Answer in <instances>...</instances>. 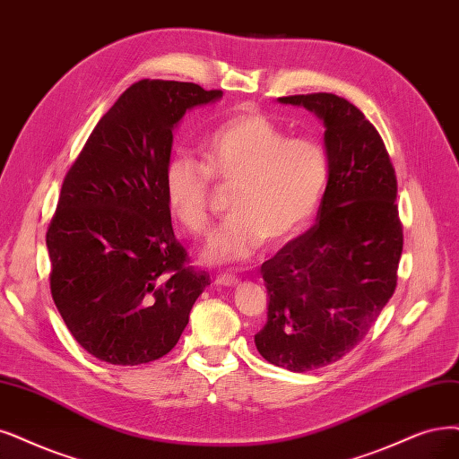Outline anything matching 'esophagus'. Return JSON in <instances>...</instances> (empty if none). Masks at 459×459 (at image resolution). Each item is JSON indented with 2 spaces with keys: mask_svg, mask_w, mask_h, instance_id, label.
Instances as JSON below:
<instances>
[{
  "mask_svg": "<svg viewBox=\"0 0 459 459\" xmlns=\"http://www.w3.org/2000/svg\"><path fill=\"white\" fill-rule=\"evenodd\" d=\"M238 281H240V280L236 278V276H232V274H219V276L215 278V283H217V285H223V287H232V285H236Z\"/></svg>",
  "mask_w": 459,
  "mask_h": 459,
  "instance_id": "34e87169",
  "label": "esophagus"
}]
</instances>
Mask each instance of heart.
<instances>
[{"instance_id":"b5f03b06","label":"heart","mask_w":459,"mask_h":459,"mask_svg":"<svg viewBox=\"0 0 459 459\" xmlns=\"http://www.w3.org/2000/svg\"><path fill=\"white\" fill-rule=\"evenodd\" d=\"M212 179L232 186L230 219L204 251L210 263H242L263 242L280 246L317 210L329 179V159L312 138H287L285 130L259 111L229 117L202 147V162L176 157L168 162L166 196L191 234H208Z\"/></svg>"}]
</instances>
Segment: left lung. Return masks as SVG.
<instances>
[{
  "instance_id": "obj_1",
  "label": "left lung",
  "mask_w": 459,
  "mask_h": 459,
  "mask_svg": "<svg viewBox=\"0 0 459 459\" xmlns=\"http://www.w3.org/2000/svg\"><path fill=\"white\" fill-rule=\"evenodd\" d=\"M325 125L329 181L317 221L261 266L268 317L263 358L307 372L342 359L392 299L403 253L397 178L378 130L331 92L280 98Z\"/></svg>"
}]
</instances>
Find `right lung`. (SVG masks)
<instances>
[{
  "mask_svg": "<svg viewBox=\"0 0 459 459\" xmlns=\"http://www.w3.org/2000/svg\"><path fill=\"white\" fill-rule=\"evenodd\" d=\"M221 94L195 82H134L67 169L47 229L50 293L75 341L100 361L160 359L210 285L176 238L164 174L174 125Z\"/></svg>",
  "mask_w": 459,
  "mask_h": 459,
  "instance_id": "add662e5",
  "label": "right lung"
}]
</instances>
